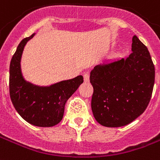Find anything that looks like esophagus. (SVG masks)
Returning a JSON list of instances; mask_svg holds the SVG:
<instances>
[{
  "mask_svg": "<svg viewBox=\"0 0 160 160\" xmlns=\"http://www.w3.org/2000/svg\"><path fill=\"white\" fill-rule=\"evenodd\" d=\"M84 80H85V82H89V80H90V75H89L88 73H85V75H84Z\"/></svg>",
  "mask_w": 160,
  "mask_h": 160,
  "instance_id": "obj_1",
  "label": "esophagus"
}]
</instances>
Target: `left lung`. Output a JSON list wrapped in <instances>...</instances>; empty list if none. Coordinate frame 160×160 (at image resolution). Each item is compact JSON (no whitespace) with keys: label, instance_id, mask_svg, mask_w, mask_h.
Instances as JSON below:
<instances>
[{"label":"left lung","instance_id":"1","mask_svg":"<svg viewBox=\"0 0 160 160\" xmlns=\"http://www.w3.org/2000/svg\"><path fill=\"white\" fill-rule=\"evenodd\" d=\"M127 58L103 62L91 70L94 118L108 128L126 126L148 107L154 85V65L148 48L137 36Z\"/></svg>","mask_w":160,"mask_h":160}]
</instances>
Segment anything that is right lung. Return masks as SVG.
Returning <instances> with one entry per match:
<instances>
[{"instance_id":"1","label":"right lung","mask_w":160,"mask_h":160,"mask_svg":"<svg viewBox=\"0 0 160 160\" xmlns=\"http://www.w3.org/2000/svg\"><path fill=\"white\" fill-rule=\"evenodd\" d=\"M35 33L21 41L10 64L9 89L16 111L28 123L37 127L55 126L63 118L64 106L83 83L82 75L41 86L25 80L21 59L24 47Z\"/></svg>"}]
</instances>
